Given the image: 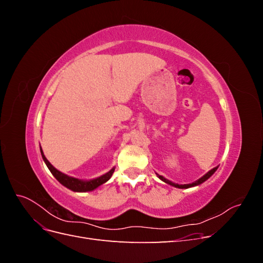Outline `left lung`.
Wrapping results in <instances>:
<instances>
[{"mask_svg": "<svg viewBox=\"0 0 263 263\" xmlns=\"http://www.w3.org/2000/svg\"><path fill=\"white\" fill-rule=\"evenodd\" d=\"M217 168H218V166H215L214 169H212L211 171H209V172L206 173L205 176H203L201 179H198L197 181H195V182H193V183H190V184H178V183H173V182L169 181L168 179L163 178L162 176H159V174H157V176H158V178H159V179L162 180V181H163V182H165V183H168V184H170V185H172V186H174V187H179V189H189V187H192V186H196V185H200V184H202L203 182H205L206 180H208L209 178H211V177L213 176L214 172L217 170Z\"/></svg>", "mask_w": 263, "mask_h": 263, "instance_id": "obj_1", "label": "left lung"}]
</instances>
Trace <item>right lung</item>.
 Here are the masks:
<instances>
[{
    "mask_svg": "<svg viewBox=\"0 0 263 263\" xmlns=\"http://www.w3.org/2000/svg\"><path fill=\"white\" fill-rule=\"evenodd\" d=\"M41 153H42V157L44 159L46 165L48 166V169L52 173V176L57 179L63 186L68 187L71 191H74V192H87V191L95 190L100 185L104 184L105 182H107L110 179V177H112V174L114 173V170H115V168L110 169L107 173L103 174V176H101L99 178H95L93 180H89V181L80 180V179H77L73 177H69V176H67V174L62 173L59 170L55 169L54 166L48 160H47V158L45 157L42 148H41Z\"/></svg>",
    "mask_w": 263,
    "mask_h": 263,
    "instance_id": "add662e5",
    "label": "right lung"
}]
</instances>
